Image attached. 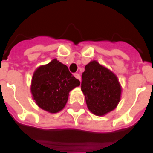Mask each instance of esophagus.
<instances>
[{"instance_id": "1", "label": "esophagus", "mask_w": 153, "mask_h": 153, "mask_svg": "<svg viewBox=\"0 0 153 153\" xmlns=\"http://www.w3.org/2000/svg\"><path fill=\"white\" fill-rule=\"evenodd\" d=\"M74 77H75L77 79H79V80H80V81H81V79H80V75H79L78 73H75V74H74Z\"/></svg>"}]
</instances>
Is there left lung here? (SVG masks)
Masks as SVG:
<instances>
[{"instance_id":"1","label":"left lung","mask_w":153,"mask_h":153,"mask_svg":"<svg viewBox=\"0 0 153 153\" xmlns=\"http://www.w3.org/2000/svg\"><path fill=\"white\" fill-rule=\"evenodd\" d=\"M82 79L81 90L91 113L102 116L116 108L121 88L113 72L97 61H92L85 67Z\"/></svg>"}]
</instances>
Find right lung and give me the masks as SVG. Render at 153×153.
I'll return each mask as SVG.
<instances>
[{"label":"right lung","instance_id":"1","mask_svg":"<svg viewBox=\"0 0 153 153\" xmlns=\"http://www.w3.org/2000/svg\"><path fill=\"white\" fill-rule=\"evenodd\" d=\"M79 85L68 67L55 59L34 72L31 91L41 109L55 114L64 108L69 92Z\"/></svg>","mask_w":153,"mask_h":153}]
</instances>
